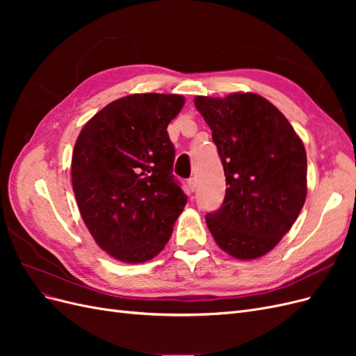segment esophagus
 <instances>
[{"mask_svg": "<svg viewBox=\"0 0 356 356\" xmlns=\"http://www.w3.org/2000/svg\"><path fill=\"white\" fill-rule=\"evenodd\" d=\"M187 187H188V191H190V193L195 191V188H196V179H195V178H190V179L187 181Z\"/></svg>", "mask_w": 356, "mask_h": 356, "instance_id": "34e87169", "label": "esophagus"}]
</instances>
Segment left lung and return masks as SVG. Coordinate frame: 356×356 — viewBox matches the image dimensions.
Instances as JSON below:
<instances>
[{"mask_svg":"<svg viewBox=\"0 0 356 356\" xmlns=\"http://www.w3.org/2000/svg\"><path fill=\"white\" fill-rule=\"evenodd\" d=\"M222 161L225 197L207 224L239 260L270 252L293 227L307 195L303 141L273 104L255 93L196 96Z\"/></svg>","mask_w":356,"mask_h":356,"instance_id":"1","label":"left lung"}]
</instances>
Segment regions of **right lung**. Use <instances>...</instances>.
I'll return each instance as SVG.
<instances>
[{
	"label": "right lung",
	"mask_w": 356,
	"mask_h": 356,
	"mask_svg": "<svg viewBox=\"0 0 356 356\" xmlns=\"http://www.w3.org/2000/svg\"><path fill=\"white\" fill-rule=\"evenodd\" d=\"M184 102L181 95L124 96L96 113L74 145L71 179L83 221L118 261L154 258L184 211L168 135Z\"/></svg>",
	"instance_id": "right-lung-1"
}]
</instances>
